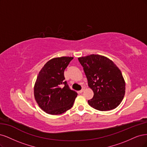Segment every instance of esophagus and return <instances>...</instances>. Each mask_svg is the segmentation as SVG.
Masks as SVG:
<instances>
[{
	"instance_id": "obj_1",
	"label": "esophagus",
	"mask_w": 147,
	"mask_h": 147,
	"mask_svg": "<svg viewBox=\"0 0 147 147\" xmlns=\"http://www.w3.org/2000/svg\"><path fill=\"white\" fill-rule=\"evenodd\" d=\"M84 90H85V88H82L81 90H80V91H79V93H82V92L84 91Z\"/></svg>"
}]
</instances>
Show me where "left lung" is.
I'll list each match as a JSON object with an SVG mask.
<instances>
[{
    "label": "left lung",
    "mask_w": 147,
    "mask_h": 147,
    "mask_svg": "<svg viewBox=\"0 0 147 147\" xmlns=\"http://www.w3.org/2000/svg\"><path fill=\"white\" fill-rule=\"evenodd\" d=\"M78 60L94 93L88 105L100 111L116 108L125 93V82L119 68L111 60L100 55L92 54Z\"/></svg>",
    "instance_id": "obj_1"
}]
</instances>
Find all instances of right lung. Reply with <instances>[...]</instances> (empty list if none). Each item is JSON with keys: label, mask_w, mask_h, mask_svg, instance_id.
<instances>
[{"label": "right lung", "mask_w": 147, "mask_h": 147, "mask_svg": "<svg viewBox=\"0 0 147 147\" xmlns=\"http://www.w3.org/2000/svg\"><path fill=\"white\" fill-rule=\"evenodd\" d=\"M73 57H61L49 60L38 75L34 96L42 111L51 115H59L71 108L78 93L64 81V71ZM64 85V87L61 86Z\"/></svg>", "instance_id": "1"}]
</instances>
